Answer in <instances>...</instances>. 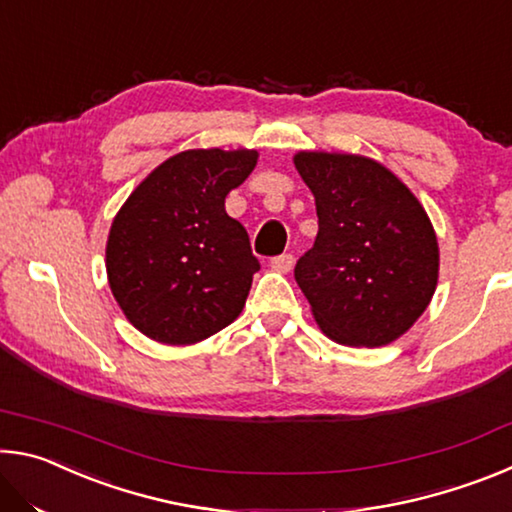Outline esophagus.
I'll return each mask as SVG.
<instances>
[{"label": "esophagus", "mask_w": 512, "mask_h": 512, "mask_svg": "<svg viewBox=\"0 0 512 512\" xmlns=\"http://www.w3.org/2000/svg\"><path fill=\"white\" fill-rule=\"evenodd\" d=\"M293 264H296V257H293L291 253H282V255L271 259V268H275V271H280V273H289Z\"/></svg>", "instance_id": "34e87169"}]
</instances>
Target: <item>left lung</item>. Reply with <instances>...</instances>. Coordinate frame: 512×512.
<instances>
[{
	"label": "left lung",
	"instance_id": "8db88e82",
	"mask_svg": "<svg viewBox=\"0 0 512 512\" xmlns=\"http://www.w3.org/2000/svg\"><path fill=\"white\" fill-rule=\"evenodd\" d=\"M293 162L316 198L318 235L293 271L316 323L343 345L395 341L436 291L438 241L427 212L370 158L298 153Z\"/></svg>",
	"mask_w": 512,
	"mask_h": 512
}]
</instances>
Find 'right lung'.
Returning <instances> with one entry per match:
<instances>
[{"instance_id":"1","label":"right lung","mask_w":512,"mask_h":512,"mask_svg":"<svg viewBox=\"0 0 512 512\" xmlns=\"http://www.w3.org/2000/svg\"><path fill=\"white\" fill-rule=\"evenodd\" d=\"M255 151L194 149L162 162L128 196L106 248L112 296L153 341L187 345L230 325L259 259L225 196L253 173Z\"/></svg>"}]
</instances>
